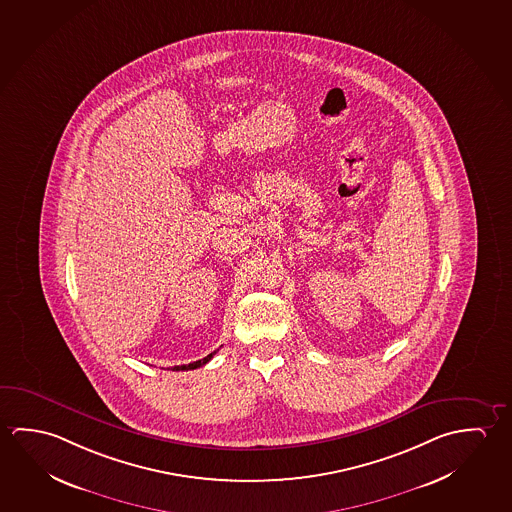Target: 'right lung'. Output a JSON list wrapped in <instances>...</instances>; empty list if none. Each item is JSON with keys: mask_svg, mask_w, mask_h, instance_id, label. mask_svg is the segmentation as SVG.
<instances>
[{"mask_svg": "<svg viewBox=\"0 0 512 512\" xmlns=\"http://www.w3.org/2000/svg\"><path fill=\"white\" fill-rule=\"evenodd\" d=\"M214 353L216 352L210 353V355H207V357H205V359H202V361L191 362V364H184V366H175V368H173V371H187V369L200 368V366H203V364H207V362H209L210 359L214 357Z\"/></svg>", "mask_w": 512, "mask_h": 512, "instance_id": "add662e5", "label": "right lung"}]
</instances>
